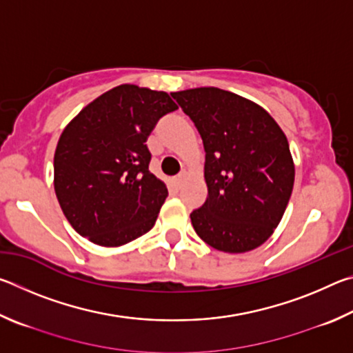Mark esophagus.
I'll list each match as a JSON object with an SVG mask.
<instances>
[{"label":"esophagus","mask_w":353,"mask_h":353,"mask_svg":"<svg viewBox=\"0 0 353 353\" xmlns=\"http://www.w3.org/2000/svg\"><path fill=\"white\" fill-rule=\"evenodd\" d=\"M183 179H185V176L183 174H179V176H176L174 177V185L177 188H181V185L183 183Z\"/></svg>","instance_id":"34e87169"}]
</instances>
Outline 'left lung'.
I'll return each mask as SVG.
<instances>
[{
  "instance_id": "1",
  "label": "left lung",
  "mask_w": 353,
  "mask_h": 353,
  "mask_svg": "<svg viewBox=\"0 0 353 353\" xmlns=\"http://www.w3.org/2000/svg\"><path fill=\"white\" fill-rule=\"evenodd\" d=\"M204 143L208 194L190 213L212 248L241 254L261 246L282 219L294 185L288 140L274 118L216 87L171 93Z\"/></svg>"
}]
</instances>
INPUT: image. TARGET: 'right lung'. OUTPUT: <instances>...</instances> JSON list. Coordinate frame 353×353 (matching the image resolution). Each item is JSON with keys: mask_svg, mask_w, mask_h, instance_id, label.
Segmentation results:
<instances>
[{"mask_svg": "<svg viewBox=\"0 0 353 353\" xmlns=\"http://www.w3.org/2000/svg\"><path fill=\"white\" fill-rule=\"evenodd\" d=\"M177 105L165 92L124 83L77 113L59 139L54 190L68 223L105 248L152 229L168 196L151 171L146 140Z\"/></svg>", "mask_w": 353, "mask_h": 353, "instance_id": "1", "label": "right lung"}]
</instances>
